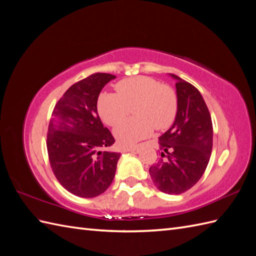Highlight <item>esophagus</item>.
I'll return each mask as SVG.
<instances>
[{
	"label": "esophagus",
	"mask_w": 256,
	"mask_h": 256,
	"mask_svg": "<svg viewBox=\"0 0 256 256\" xmlns=\"http://www.w3.org/2000/svg\"><path fill=\"white\" fill-rule=\"evenodd\" d=\"M133 150H138V146H125V148H122V152H133Z\"/></svg>",
	"instance_id": "esophagus-1"
}]
</instances>
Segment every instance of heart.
I'll list each match as a JSON object with an SVG mask.
<instances>
[{
	"label": "heart",
	"instance_id": "heart-1",
	"mask_svg": "<svg viewBox=\"0 0 256 256\" xmlns=\"http://www.w3.org/2000/svg\"><path fill=\"white\" fill-rule=\"evenodd\" d=\"M116 94L103 92L98 99L102 121L116 126L134 108V118L122 122L114 136L123 146H131L148 138L153 130L164 131L174 123L178 111L176 92L150 77H134L118 81Z\"/></svg>",
	"mask_w": 256,
	"mask_h": 256
}]
</instances>
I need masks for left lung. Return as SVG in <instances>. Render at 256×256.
<instances>
[{"label": "left lung", "mask_w": 256, "mask_h": 256, "mask_svg": "<svg viewBox=\"0 0 256 256\" xmlns=\"http://www.w3.org/2000/svg\"><path fill=\"white\" fill-rule=\"evenodd\" d=\"M176 79L178 111L172 128L160 138L162 157L152 165L150 175L155 186L168 194H180L194 187L204 175L212 150V121L199 90Z\"/></svg>", "instance_id": "left-lung-1"}]
</instances>
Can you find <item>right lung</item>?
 <instances>
[{"label":"right lung","instance_id":"right-lung-1","mask_svg":"<svg viewBox=\"0 0 256 256\" xmlns=\"http://www.w3.org/2000/svg\"><path fill=\"white\" fill-rule=\"evenodd\" d=\"M113 79L116 76L96 72L72 84L56 103L48 125L52 170L62 186L78 197L103 194L116 175L120 153L102 150L116 140L96 108L101 90Z\"/></svg>","mask_w":256,"mask_h":256}]
</instances>
